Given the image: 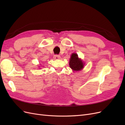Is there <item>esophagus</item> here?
<instances>
[{"label": "esophagus", "instance_id": "esophagus-1", "mask_svg": "<svg viewBox=\"0 0 125 125\" xmlns=\"http://www.w3.org/2000/svg\"><path fill=\"white\" fill-rule=\"evenodd\" d=\"M60 58V56H59V55H54V58L55 59H59Z\"/></svg>", "mask_w": 125, "mask_h": 125}]
</instances>
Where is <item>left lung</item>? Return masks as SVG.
<instances>
[{
  "label": "left lung",
  "instance_id": "obj_1",
  "mask_svg": "<svg viewBox=\"0 0 125 125\" xmlns=\"http://www.w3.org/2000/svg\"><path fill=\"white\" fill-rule=\"evenodd\" d=\"M84 63L82 60L78 57L76 53H73L71 55L69 60V66L73 71H78L81 70L84 67Z\"/></svg>",
  "mask_w": 125,
  "mask_h": 125
}]
</instances>
